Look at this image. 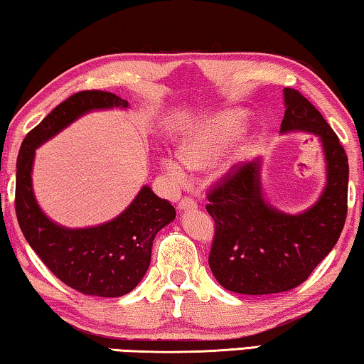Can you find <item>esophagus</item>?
Wrapping results in <instances>:
<instances>
[{"instance_id":"esophagus-1","label":"esophagus","mask_w":364,"mask_h":364,"mask_svg":"<svg viewBox=\"0 0 364 364\" xmlns=\"http://www.w3.org/2000/svg\"><path fill=\"white\" fill-rule=\"evenodd\" d=\"M178 208H179V210H191V208H196V201L193 200V198H190V196H185V198H181V200H179Z\"/></svg>"}]
</instances>
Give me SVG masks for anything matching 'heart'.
I'll return each mask as SVG.
<instances>
[{"mask_svg":"<svg viewBox=\"0 0 364 364\" xmlns=\"http://www.w3.org/2000/svg\"><path fill=\"white\" fill-rule=\"evenodd\" d=\"M238 119L222 116L203 131L188 137L181 146V156L166 154L161 159L164 173L174 183H185L191 169H201L213 163L230 137L237 132Z\"/></svg>","mask_w":364,"mask_h":364,"instance_id":"1","label":"heart"}]
</instances>
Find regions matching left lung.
Returning a JSON list of instances; mask_svg holds the SVG:
<instances>
[{"label": "left lung", "instance_id": "1", "mask_svg": "<svg viewBox=\"0 0 364 364\" xmlns=\"http://www.w3.org/2000/svg\"><path fill=\"white\" fill-rule=\"evenodd\" d=\"M280 132L319 136L328 185L314 206L285 215L264 201L259 161L235 164L208 191L206 211L215 220L208 264L225 289L248 296L291 291L333 250L348 215V156L321 112L296 89H284Z\"/></svg>", "mask_w": 364, "mask_h": 364}]
</instances>
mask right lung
<instances>
[{
  "label": "right lung",
  "instance_id": "right-lung-1",
  "mask_svg": "<svg viewBox=\"0 0 364 364\" xmlns=\"http://www.w3.org/2000/svg\"><path fill=\"white\" fill-rule=\"evenodd\" d=\"M127 105V100L110 92H77L31 129L18 153L15 210L23 235L55 277L87 296L121 297L131 292L148 270L156 233L173 222L176 210L149 186H142L129 208L112 222L92 228H63L36 205L31 164L41 142L82 114Z\"/></svg>",
  "mask_w": 364,
  "mask_h": 364
}]
</instances>
